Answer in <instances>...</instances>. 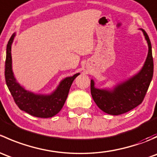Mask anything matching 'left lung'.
I'll return each instance as SVG.
<instances>
[{
  "mask_svg": "<svg viewBox=\"0 0 157 157\" xmlns=\"http://www.w3.org/2000/svg\"><path fill=\"white\" fill-rule=\"evenodd\" d=\"M148 44V55L140 72L126 81L117 85L112 90H100L94 86L91 80L90 90L93 100L105 113L118 115L132 110L143 102L153 75V59L149 36L144 29Z\"/></svg>",
  "mask_w": 157,
  "mask_h": 157,
  "instance_id": "obj_1",
  "label": "left lung"
}]
</instances>
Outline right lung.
I'll list each match as a JSON object with an SVG mask.
<instances>
[{"mask_svg":"<svg viewBox=\"0 0 157 157\" xmlns=\"http://www.w3.org/2000/svg\"><path fill=\"white\" fill-rule=\"evenodd\" d=\"M15 34H13L7 45L5 61V80L14 102L21 110L38 118H51L62 109L67 99L70 88L78 74L64 79L51 95H36L27 91L17 82L12 71L11 45Z\"/></svg>","mask_w":157,"mask_h":157,"instance_id":"add662e5","label":"right lung"}]
</instances>
